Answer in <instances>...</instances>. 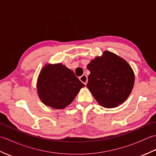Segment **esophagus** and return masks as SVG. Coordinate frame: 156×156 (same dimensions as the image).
<instances>
[{
	"mask_svg": "<svg viewBox=\"0 0 156 156\" xmlns=\"http://www.w3.org/2000/svg\"><path fill=\"white\" fill-rule=\"evenodd\" d=\"M80 80L82 82H83V83H84L85 85H87V82H88L87 76L86 75V74H83V75H82V76H80Z\"/></svg>",
	"mask_w": 156,
	"mask_h": 156,
	"instance_id": "1",
	"label": "esophagus"
}]
</instances>
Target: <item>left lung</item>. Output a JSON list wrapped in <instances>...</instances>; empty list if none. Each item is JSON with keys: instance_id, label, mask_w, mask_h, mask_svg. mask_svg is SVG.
<instances>
[{"instance_id": "left-lung-1", "label": "left lung", "mask_w": 156, "mask_h": 156, "mask_svg": "<svg viewBox=\"0 0 156 156\" xmlns=\"http://www.w3.org/2000/svg\"><path fill=\"white\" fill-rule=\"evenodd\" d=\"M90 72L87 87L99 105L115 108L127 100L133 88L131 66L114 53L105 51L87 65Z\"/></svg>"}]
</instances>
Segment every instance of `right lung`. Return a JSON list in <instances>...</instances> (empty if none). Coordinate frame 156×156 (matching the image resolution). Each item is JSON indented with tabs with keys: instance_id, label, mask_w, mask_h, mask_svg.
Wrapping results in <instances>:
<instances>
[{
	"instance_id": "obj_1",
	"label": "right lung",
	"mask_w": 156,
	"mask_h": 156,
	"mask_svg": "<svg viewBox=\"0 0 156 156\" xmlns=\"http://www.w3.org/2000/svg\"><path fill=\"white\" fill-rule=\"evenodd\" d=\"M84 84L74 72L61 63L48 64L42 68L37 78L39 98L45 105L55 109L66 108Z\"/></svg>"
}]
</instances>
